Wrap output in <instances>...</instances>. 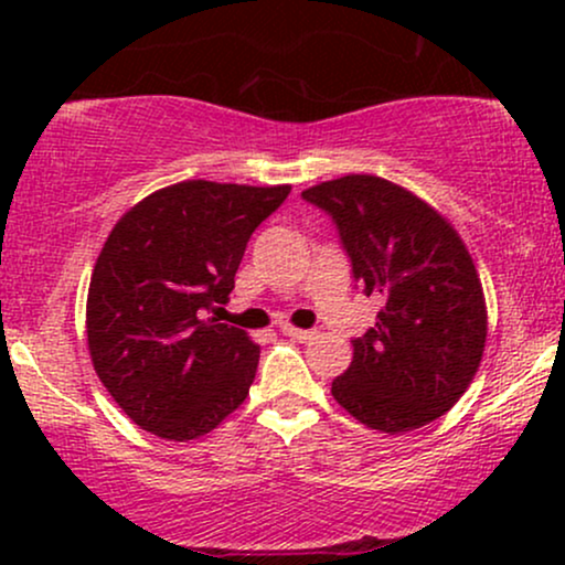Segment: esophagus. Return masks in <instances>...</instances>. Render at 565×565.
Segmentation results:
<instances>
[{"mask_svg":"<svg viewBox=\"0 0 565 565\" xmlns=\"http://www.w3.org/2000/svg\"><path fill=\"white\" fill-rule=\"evenodd\" d=\"M281 332L287 334V337H291V340H297V342H308V340H316V329H297V327H289V323H284L281 327Z\"/></svg>","mask_w":565,"mask_h":565,"instance_id":"1","label":"esophagus"}]
</instances>
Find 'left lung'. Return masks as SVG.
Listing matches in <instances>:
<instances>
[{"mask_svg": "<svg viewBox=\"0 0 565 565\" xmlns=\"http://www.w3.org/2000/svg\"><path fill=\"white\" fill-rule=\"evenodd\" d=\"M327 212L377 323L353 340V361L332 395L382 433L417 430L457 404L481 366L486 302L459 233L406 188L345 174L302 191Z\"/></svg>", "mask_w": 565, "mask_h": 565, "instance_id": "8db88e82", "label": "left lung"}]
</instances>
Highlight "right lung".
I'll use <instances>...</instances> for the list:
<instances>
[{"mask_svg": "<svg viewBox=\"0 0 565 565\" xmlns=\"http://www.w3.org/2000/svg\"><path fill=\"white\" fill-rule=\"evenodd\" d=\"M289 191L185 180L114 225L89 281L87 348L142 430L193 440L249 395L260 348L206 313L228 302L246 242Z\"/></svg>", "mask_w": 565, "mask_h": 565, "instance_id": "obj_1", "label": "right lung"}]
</instances>
